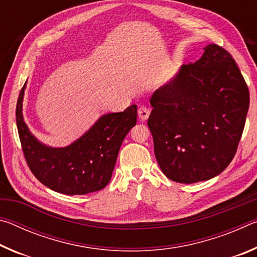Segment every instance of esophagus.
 <instances>
[{
    "label": "esophagus",
    "instance_id": "esophagus-1",
    "mask_svg": "<svg viewBox=\"0 0 257 257\" xmlns=\"http://www.w3.org/2000/svg\"><path fill=\"white\" fill-rule=\"evenodd\" d=\"M138 116L142 120H147L150 116V110L145 106H141L138 108Z\"/></svg>",
    "mask_w": 257,
    "mask_h": 257
}]
</instances>
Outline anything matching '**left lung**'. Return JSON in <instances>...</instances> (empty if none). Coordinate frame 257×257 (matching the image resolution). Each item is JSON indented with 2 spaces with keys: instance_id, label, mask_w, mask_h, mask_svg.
Returning <instances> with one entry per match:
<instances>
[{
  "instance_id": "8db88e82",
  "label": "left lung",
  "mask_w": 257,
  "mask_h": 257,
  "mask_svg": "<svg viewBox=\"0 0 257 257\" xmlns=\"http://www.w3.org/2000/svg\"><path fill=\"white\" fill-rule=\"evenodd\" d=\"M147 121L161 170L180 184L220 175L245 127L249 90L231 54L216 44L155 90Z\"/></svg>"
}]
</instances>
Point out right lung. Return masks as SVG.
I'll return each instance as SVG.
<instances>
[{"instance_id": "add662e5", "label": "right lung", "mask_w": 257, "mask_h": 257, "mask_svg": "<svg viewBox=\"0 0 257 257\" xmlns=\"http://www.w3.org/2000/svg\"><path fill=\"white\" fill-rule=\"evenodd\" d=\"M25 85L17 102V127L25 159L34 176L50 189L85 195L103 189L111 180L124 137L137 122V105L103 114L89 130L66 147L43 144L30 133L23 115Z\"/></svg>"}]
</instances>
